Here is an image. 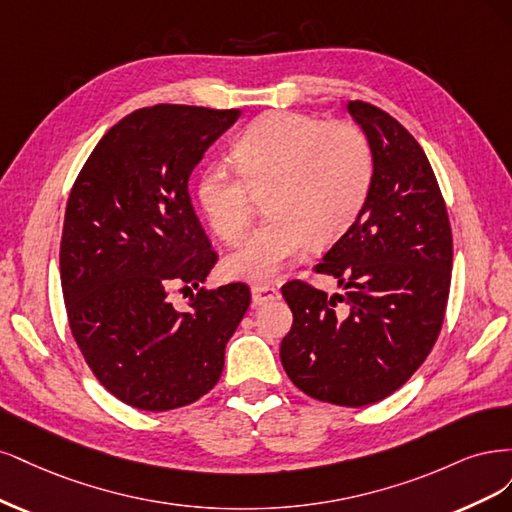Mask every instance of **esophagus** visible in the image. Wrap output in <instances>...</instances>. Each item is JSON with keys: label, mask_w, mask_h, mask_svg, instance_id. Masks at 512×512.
Masks as SVG:
<instances>
[{"label": "esophagus", "mask_w": 512, "mask_h": 512, "mask_svg": "<svg viewBox=\"0 0 512 512\" xmlns=\"http://www.w3.org/2000/svg\"><path fill=\"white\" fill-rule=\"evenodd\" d=\"M251 293H253L255 304H266V302H272V300L280 298V291L270 283H255L251 287Z\"/></svg>", "instance_id": "obj_1"}]
</instances>
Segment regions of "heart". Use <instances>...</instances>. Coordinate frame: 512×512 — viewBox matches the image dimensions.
I'll return each instance as SVG.
<instances>
[{
	"instance_id": "obj_1",
	"label": "heart",
	"mask_w": 512,
	"mask_h": 512,
	"mask_svg": "<svg viewBox=\"0 0 512 512\" xmlns=\"http://www.w3.org/2000/svg\"><path fill=\"white\" fill-rule=\"evenodd\" d=\"M227 166L208 168L197 200L223 242H238L266 197L268 221L227 257V270L268 278L302 255L310 242L327 246L364 212L374 183V153L359 127L293 112H270L232 144Z\"/></svg>"
}]
</instances>
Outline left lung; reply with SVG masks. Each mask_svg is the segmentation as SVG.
<instances>
[{"instance_id": "left-lung-1", "label": "left lung", "mask_w": 512, "mask_h": 512, "mask_svg": "<svg viewBox=\"0 0 512 512\" xmlns=\"http://www.w3.org/2000/svg\"><path fill=\"white\" fill-rule=\"evenodd\" d=\"M346 108L372 144V191L315 266L342 293L304 280L283 285L293 325L280 361L310 398L359 408L400 389L430 355L447 312L453 236L421 144L381 108L361 100Z\"/></svg>"}]
</instances>
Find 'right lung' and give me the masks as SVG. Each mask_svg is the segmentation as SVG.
Listing matches in <instances>:
<instances>
[{
    "mask_svg": "<svg viewBox=\"0 0 512 512\" xmlns=\"http://www.w3.org/2000/svg\"><path fill=\"white\" fill-rule=\"evenodd\" d=\"M240 110L157 104L97 142L65 208L61 289L87 366L114 398L163 412L219 383L225 344L251 289L200 287L219 255L189 195V176ZM201 291L183 313L171 289Z\"/></svg>",
    "mask_w": 512,
    "mask_h": 512,
    "instance_id": "obj_1",
    "label": "right lung"
}]
</instances>
